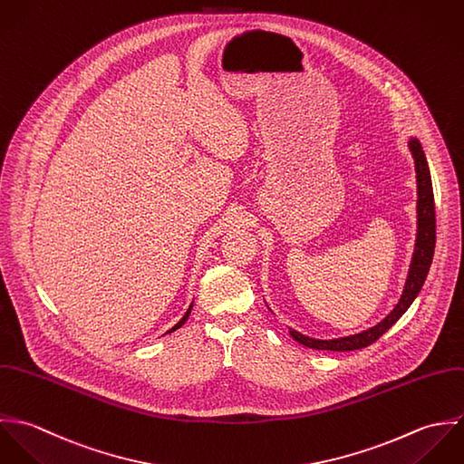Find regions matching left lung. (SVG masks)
Returning a JSON list of instances; mask_svg holds the SVG:
<instances>
[{
  "instance_id": "obj_1",
  "label": "left lung",
  "mask_w": 464,
  "mask_h": 464,
  "mask_svg": "<svg viewBox=\"0 0 464 464\" xmlns=\"http://www.w3.org/2000/svg\"><path fill=\"white\" fill-rule=\"evenodd\" d=\"M409 150L414 158V169H416V183H418V202H416V213H418V231H416V244H414V253L409 267V275L405 279V286L401 292L400 301L396 306L383 317L378 324L371 326L368 330L348 335V337H339V339H314L308 335H303L292 328H288L292 339L306 348L312 350H328V352H355L362 350L366 346L378 341L412 304L416 295L420 294L430 264L434 256V247H436V209H434V191H432V181H430V172H429V163L425 158V152L421 149V143L418 138L409 140Z\"/></svg>"
}]
</instances>
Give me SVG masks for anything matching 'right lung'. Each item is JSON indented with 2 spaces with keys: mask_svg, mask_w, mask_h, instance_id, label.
Instances as JSON below:
<instances>
[{
  "mask_svg": "<svg viewBox=\"0 0 464 464\" xmlns=\"http://www.w3.org/2000/svg\"><path fill=\"white\" fill-rule=\"evenodd\" d=\"M191 308H193V303H191V304H189V306H188V310H186V314H185V315H183V319H181V321H179V323H178V324H176V326H172V328H170V330H169V332H167V334H172V332H176V330H178V328H181V326H183V324H185L186 319H188V317H189V314H191Z\"/></svg>",
  "mask_w": 464,
  "mask_h": 464,
  "instance_id": "1",
  "label": "right lung"
}]
</instances>
